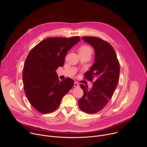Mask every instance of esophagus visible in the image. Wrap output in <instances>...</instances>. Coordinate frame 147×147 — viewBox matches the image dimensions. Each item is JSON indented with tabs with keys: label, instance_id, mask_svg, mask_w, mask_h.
Returning a JSON list of instances; mask_svg holds the SVG:
<instances>
[{
	"label": "esophagus",
	"instance_id": "34e87169",
	"mask_svg": "<svg viewBox=\"0 0 147 147\" xmlns=\"http://www.w3.org/2000/svg\"><path fill=\"white\" fill-rule=\"evenodd\" d=\"M74 87H79V84L77 82H75L74 84Z\"/></svg>",
	"mask_w": 147,
	"mask_h": 147
}]
</instances>
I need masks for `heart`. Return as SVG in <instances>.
I'll list each match as a JSON object with an SVG mask.
<instances>
[{
	"label": "heart",
	"instance_id": "heart-1",
	"mask_svg": "<svg viewBox=\"0 0 147 147\" xmlns=\"http://www.w3.org/2000/svg\"><path fill=\"white\" fill-rule=\"evenodd\" d=\"M79 51H89V52H91L92 51V49L91 48L89 47V46H87V45H83L82 46L80 49H79Z\"/></svg>",
	"mask_w": 147,
	"mask_h": 147
}]
</instances>
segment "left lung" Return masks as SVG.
Instances as JSON below:
<instances>
[{"mask_svg":"<svg viewBox=\"0 0 147 147\" xmlns=\"http://www.w3.org/2000/svg\"><path fill=\"white\" fill-rule=\"evenodd\" d=\"M82 39L95 51L94 65L84 76L95 81L90 90L88 86L80 84L84 95L78 100V105L81 111L94 114L102 110L111 100L119 79L120 64L114 49L108 42L94 36H83Z\"/></svg>","mask_w":147,"mask_h":147,"instance_id":"8db88e82","label":"left lung"}]
</instances>
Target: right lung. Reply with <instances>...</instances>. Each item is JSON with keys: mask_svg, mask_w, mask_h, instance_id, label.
<instances>
[{"mask_svg": "<svg viewBox=\"0 0 147 147\" xmlns=\"http://www.w3.org/2000/svg\"><path fill=\"white\" fill-rule=\"evenodd\" d=\"M79 36L47 38L34 47L24 63L23 81L26 95L38 112L55 111L73 87L70 78L60 81L56 70L64 65L67 52L79 41Z\"/></svg>", "mask_w": 147, "mask_h": 147, "instance_id": "obj_1", "label": "right lung"}]
</instances>
